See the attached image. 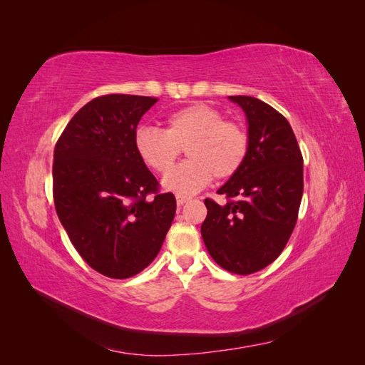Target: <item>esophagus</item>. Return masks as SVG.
<instances>
[{"instance_id": "obj_1", "label": "esophagus", "mask_w": 365, "mask_h": 365, "mask_svg": "<svg viewBox=\"0 0 365 365\" xmlns=\"http://www.w3.org/2000/svg\"><path fill=\"white\" fill-rule=\"evenodd\" d=\"M187 201H190V197H189V196L176 195V202H178V205H182V204H185Z\"/></svg>"}]
</instances>
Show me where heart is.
<instances>
[{"label":"heart","instance_id":"obj_1","mask_svg":"<svg viewBox=\"0 0 365 365\" xmlns=\"http://www.w3.org/2000/svg\"><path fill=\"white\" fill-rule=\"evenodd\" d=\"M134 143L141 161L160 175L168 173L180 152L186 150L191 160L171 170L164 180L165 189L182 196L197 193L213 176H235L250 150L247 129L204 103L172 113L165 118L164 130L140 128Z\"/></svg>","mask_w":365,"mask_h":365}]
</instances>
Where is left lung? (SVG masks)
Instances as JSON below:
<instances>
[{
    "mask_svg": "<svg viewBox=\"0 0 365 365\" xmlns=\"http://www.w3.org/2000/svg\"><path fill=\"white\" fill-rule=\"evenodd\" d=\"M247 115L250 150L242 169L220 187L227 204L205 200L201 235L224 269L248 275L277 259L292 235L303 196V155L279 111L256 97L230 96Z\"/></svg>",
    "mask_w": 365,
    "mask_h": 365,
    "instance_id": "1",
    "label": "left lung"
}]
</instances>
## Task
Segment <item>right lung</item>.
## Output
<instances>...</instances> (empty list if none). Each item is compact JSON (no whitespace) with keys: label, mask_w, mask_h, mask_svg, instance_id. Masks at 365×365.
<instances>
[{"label":"right lung","mask_w":365,"mask_h":365,"mask_svg":"<svg viewBox=\"0 0 365 365\" xmlns=\"http://www.w3.org/2000/svg\"><path fill=\"white\" fill-rule=\"evenodd\" d=\"M158 98L106 94L74 114L53 160V197L81 257L111 279H129L157 257L176 201L135 149L137 125Z\"/></svg>","instance_id":"obj_1"}]
</instances>
